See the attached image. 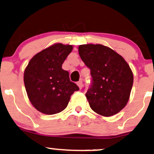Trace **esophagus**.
<instances>
[{
	"mask_svg": "<svg viewBox=\"0 0 154 154\" xmlns=\"http://www.w3.org/2000/svg\"><path fill=\"white\" fill-rule=\"evenodd\" d=\"M77 85H78V87H79V89H82V86H83L82 81V80L79 81V82H77Z\"/></svg>",
	"mask_w": 154,
	"mask_h": 154,
	"instance_id": "1",
	"label": "esophagus"
}]
</instances>
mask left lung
Listing matches in <instances>:
<instances>
[{
    "instance_id": "8db88e82",
    "label": "left lung",
    "mask_w": 154,
    "mask_h": 154,
    "mask_svg": "<svg viewBox=\"0 0 154 154\" xmlns=\"http://www.w3.org/2000/svg\"><path fill=\"white\" fill-rule=\"evenodd\" d=\"M78 51L93 77L85 94L92 110L103 116L117 114L128 103L133 85L129 64L114 50L100 44L81 45Z\"/></svg>"
}]
</instances>
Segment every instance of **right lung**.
Here are the masks:
<instances>
[{"instance_id": "obj_1", "label": "right lung", "mask_w": 154, "mask_h": 154, "mask_svg": "<svg viewBox=\"0 0 154 154\" xmlns=\"http://www.w3.org/2000/svg\"><path fill=\"white\" fill-rule=\"evenodd\" d=\"M73 46L55 43L32 58L24 73V82L29 101L45 114H57L66 109L74 92L79 91L69 79L62 64Z\"/></svg>"}]
</instances>
